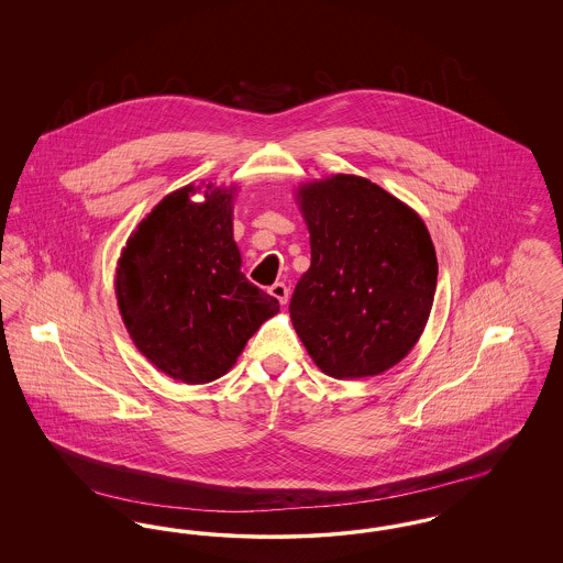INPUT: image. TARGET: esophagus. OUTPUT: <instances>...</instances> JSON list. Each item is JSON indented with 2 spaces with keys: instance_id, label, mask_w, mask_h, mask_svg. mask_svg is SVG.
Here are the masks:
<instances>
[{
  "instance_id": "1",
  "label": "esophagus",
  "mask_w": 563,
  "mask_h": 563,
  "mask_svg": "<svg viewBox=\"0 0 563 563\" xmlns=\"http://www.w3.org/2000/svg\"><path fill=\"white\" fill-rule=\"evenodd\" d=\"M289 294H291V289H289L285 283H274V285L269 287V295H274L283 306L289 301Z\"/></svg>"
}]
</instances>
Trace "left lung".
<instances>
[{"mask_svg": "<svg viewBox=\"0 0 563 563\" xmlns=\"http://www.w3.org/2000/svg\"><path fill=\"white\" fill-rule=\"evenodd\" d=\"M312 262L289 303L322 374H384L416 346L437 289V255L420 214L369 179L335 175L297 189Z\"/></svg>", "mask_w": 563, "mask_h": 563, "instance_id": "obj_1", "label": "left lung"}]
</instances>
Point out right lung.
<instances>
[{
  "label": "right lung",
  "instance_id": "1",
  "mask_svg": "<svg viewBox=\"0 0 563 563\" xmlns=\"http://www.w3.org/2000/svg\"><path fill=\"white\" fill-rule=\"evenodd\" d=\"M168 194L126 242L115 297L134 346L173 379L207 384L228 374L249 338L280 306L246 280L232 232L234 188Z\"/></svg>",
  "mask_w": 563,
  "mask_h": 563
}]
</instances>
